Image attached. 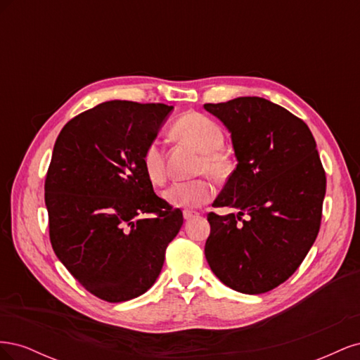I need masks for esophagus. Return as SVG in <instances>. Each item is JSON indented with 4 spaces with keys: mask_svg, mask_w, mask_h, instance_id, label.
<instances>
[{
    "mask_svg": "<svg viewBox=\"0 0 360 360\" xmlns=\"http://www.w3.org/2000/svg\"><path fill=\"white\" fill-rule=\"evenodd\" d=\"M198 212H192V210H184L183 212V217L186 221H191V219H193V217H198Z\"/></svg>",
    "mask_w": 360,
    "mask_h": 360,
    "instance_id": "obj_1",
    "label": "esophagus"
}]
</instances>
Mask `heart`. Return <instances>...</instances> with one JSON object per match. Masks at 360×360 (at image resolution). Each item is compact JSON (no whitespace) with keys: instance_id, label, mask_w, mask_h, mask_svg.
<instances>
[{"instance_id":"obj_1","label":"heart","mask_w":360,"mask_h":360,"mask_svg":"<svg viewBox=\"0 0 360 360\" xmlns=\"http://www.w3.org/2000/svg\"><path fill=\"white\" fill-rule=\"evenodd\" d=\"M172 132L181 143L192 146L200 151L197 171L210 174L217 180H225L233 171V159L222 148L224 130L212 118L200 112H188L181 115L172 126ZM143 169L146 177L153 184H162L167 180L165 153L158 139L151 141L143 153ZM165 200L181 209H195L209 202L214 197V186L209 179H197L191 181H177L169 186Z\"/></svg>"}]
</instances>
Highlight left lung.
<instances>
[{
	"label": "left lung",
	"instance_id": "left-lung-1",
	"mask_svg": "<svg viewBox=\"0 0 360 360\" xmlns=\"http://www.w3.org/2000/svg\"><path fill=\"white\" fill-rule=\"evenodd\" d=\"M231 132L236 169L207 214L205 258L226 287L276 288L299 269L320 231L326 172L307 123L263 97L205 103ZM245 219H243V216Z\"/></svg>",
	"mask_w": 360,
	"mask_h": 360
}]
</instances>
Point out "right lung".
<instances>
[{
    "instance_id": "obj_1",
    "label": "right lung",
    "mask_w": 360,
    "mask_h": 360,
    "mask_svg": "<svg viewBox=\"0 0 360 360\" xmlns=\"http://www.w3.org/2000/svg\"><path fill=\"white\" fill-rule=\"evenodd\" d=\"M172 106L111 101L61 129L45 180L53 252L96 297L126 302L159 276L183 213L159 198L143 153Z\"/></svg>"
}]
</instances>
